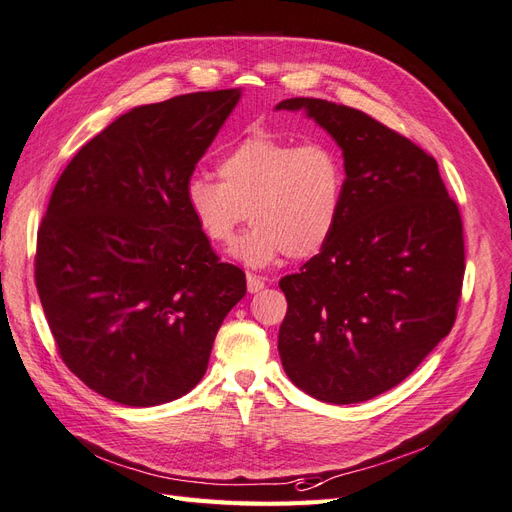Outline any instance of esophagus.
Here are the masks:
<instances>
[{
  "label": "esophagus",
  "instance_id": "34e87169",
  "mask_svg": "<svg viewBox=\"0 0 512 512\" xmlns=\"http://www.w3.org/2000/svg\"><path fill=\"white\" fill-rule=\"evenodd\" d=\"M246 287H249V293H257L266 287V278H261L257 274H246Z\"/></svg>",
  "mask_w": 512,
  "mask_h": 512
}]
</instances>
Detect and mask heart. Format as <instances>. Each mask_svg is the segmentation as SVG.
Instances as JSON below:
<instances>
[{"label":"heart","mask_w":512,"mask_h":512,"mask_svg":"<svg viewBox=\"0 0 512 512\" xmlns=\"http://www.w3.org/2000/svg\"><path fill=\"white\" fill-rule=\"evenodd\" d=\"M217 174L221 183L193 174L185 206L212 244L232 240L249 210L253 227L229 249L246 266L268 268L285 255L315 257L334 236L346 170L329 142L298 144L257 131L227 148Z\"/></svg>","instance_id":"heart-1"}]
</instances>
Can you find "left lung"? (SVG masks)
Here are the masks:
<instances>
[{"label":"left lung","instance_id":"8db88e82","mask_svg":"<svg viewBox=\"0 0 512 512\" xmlns=\"http://www.w3.org/2000/svg\"><path fill=\"white\" fill-rule=\"evenodd\" d=\"M276 110H306L338 142L346 170L334 236L278 283L280 361L312 398L366 402L451 332L466 270L459 208L436 159L366 112L317 97Z\"/></svg>","mask_w":512,"mask_h":512}]
</instances>
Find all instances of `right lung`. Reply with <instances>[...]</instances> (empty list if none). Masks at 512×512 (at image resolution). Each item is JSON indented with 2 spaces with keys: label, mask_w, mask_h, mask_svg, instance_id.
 <instances>
[{
  "label": "right lung",
  "mask_w": 512,
  "mask_h": 512,
  "mask_svg": "<svg viewBox=\"0 0 512 512\" xmlns=\"http://www.w3.org/2000/svg\"><path fill=\"white\" fill-rule=\"evenodd\" d=\"M240 89L138 106L59 176L38 229L36 287L57 351L82 383L125 406L191 391L246 293L185 206V185Z\"/></svg>",
  "instance_id": "right-lung-1"
}]
</instances>
